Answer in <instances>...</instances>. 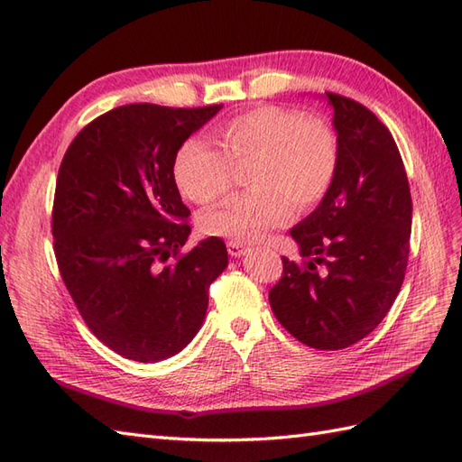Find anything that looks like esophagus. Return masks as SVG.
I'll use <instances>...</instances> for the list:
<instances>
[{
    "label": "esophagus",
    "mask_w": 462,
    "mask_h": 462,
    "mask_svg": "<svg viewBox=\"0 0 462 462\" xmlns=\"http://www.w3.org/2000/svg\"><path fill=\"white\" fill-rule=\"evenodd\" d=\"M227 251H229L231 256L237 258V256L246 254V251H249V246L243 245L241 241H229V243H227Z\"/></svg>",
    "instance_id": "esophagus-1"
}]
</instances>
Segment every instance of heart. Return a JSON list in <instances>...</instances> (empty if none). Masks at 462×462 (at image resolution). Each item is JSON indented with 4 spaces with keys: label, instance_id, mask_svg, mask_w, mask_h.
I'll return each instance as SVG.
<instances>
[{
    "label": "heart",
    "instance_id": "heart-1",
    "mask_svg": "<svg viewBox=\"0 0 462 462\" xmlns=\"http://www.w3.org/2000/svg\"><path fill=\"white\" fill-rule=\"evenodd\" d=\"M223 149L188 139L174 156V180L189 201L208 206L235 182V164H249L253 192L201 216L204 233L254 241L328 196L339 171V141L331 127L298 109L261 106L219 127Z\"/></svg>",
    "mask_w": 462,
    "mask_h": 462
}]
</instances>
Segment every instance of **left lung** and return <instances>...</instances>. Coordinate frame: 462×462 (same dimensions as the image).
I'll return each mask as SVG.
<instances>
[{"label":"left lung","instance_id":"8db88e82","mask_svg":"<svg viewBox=\"0 0 462 462\" xmlns=\"http://www.w3.org/2000/svg\"><path fill=\"white\" fill-rule=\"evenodd\" d=\"M321 97L333 109L339 171L319 206L290 231L308 261L282 256L284 274L268 300L298 341L337 351L374 331L398 296L410 254L411 196L384 123L353 99Z\"/></svg>","mask_w":462,"mask_h":462}]
</instances>
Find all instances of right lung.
I'll return each instance as SVG.
<instances>
[{"mask_svg":"<svg viewBox=\"0 0 462 462\" xmlns=\"http://www.w3.org/2000/svg\"><path fill=\"white\" fill-rule=\"evenodd\" d=\"M221 107L121 106L78 133L62 159L56 263L89 331L131 361L182 351L206 319L209 284L227 268L219 237L166 263L192 233L172 172L176 151Z\"/></svg>","mask_w":462,"mask_h":462,"instance_id":"right-lung-1","label":"right lung"}]
</instances>
